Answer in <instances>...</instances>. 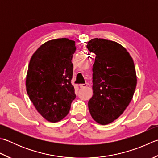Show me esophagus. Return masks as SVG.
Here are the masks:
<instances>
[{
    "mask_svg": "<svg viewBox=\"0 0 158 158\" xmlns=\"http://www.w3.org/2000/svg\"><path fill=\"white\" fill-rule=\"evenodd\" d=\"M80 88H85L86 86H88V83H82V84H79Z\"/></svg>",
    "mask_w": 158,
    "mask_h": 158,
    "instance_id": "obj_1",
    "label": "esophagus"
}]
</instances>
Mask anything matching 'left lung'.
Wrapping results in <instances>:
<instances>
[{"label":"left lung","instance_id":"obj_1","mask_svg":"<svg viewBox=\"0 0 158 158\" xmlns=\"http://www.w3.org/2000/svg\"><path fill=\"white\" fill-rule=\"evenodd\" d=\"M86 47L96 55L94 94L88 101L89 111L96 122L107 125L121 115L132 99L137 83L134 63L126 49L116 42L94 38Z\"/></svg>","mask_w":158,"mask_h":158}]
</instances>
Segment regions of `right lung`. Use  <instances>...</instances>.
<instances>
[{
    "label": "right lung",
    "instance_id": "add662e5",
    "mask_svg": "<svg viewBox=\"0 0 158 158\" xmlns=\"http://www.w3.org/2000/svg\"><path fill=\"white\" fill-rule=\"evenodd\" d=\"M75 42L52 40L40 46L31 58L26 79L27 94L38 112L52 123L69 114L76 95L71 83Z\"/></svg>",
    "mask_w": 158,
    "mask_h": 158
}]
</instances>
